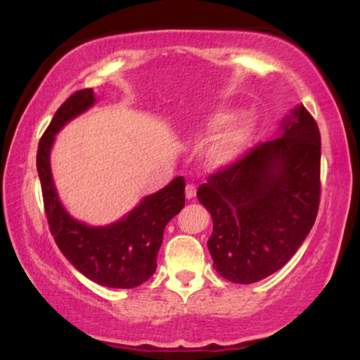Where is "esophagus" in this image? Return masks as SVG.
Masks as SVG:
<instances>
[{"instance_id":"34e87169","label":"esophagus","mask_w":360,"mask_h":360,"mask_svg":"<svg viewBox=\"0 0 360 360\" xmlns=\"http://www.w3.org/2000/svg\"><path fill=\"white\" fill-rule=\"evenodd\" d=\"M185 195H186V198H188V200L195 198V196H196V186H195L193 184H188V185H186V188H185Z\"/></svg>"}]
</instances>
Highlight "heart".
Masks as SVG:
<instances>
[{
  "label": "heart",
  "instance_id": "heart-1",
  "mask_svg": "<svg viewBox=\"0 0 360 360\" xmlns=\"http://www.w3.org/2000/svg\"><path fill=\"white\" fill-rule=\"evenodd\" d=\"M236 112L229 110H219L213 112L208 120V132H219L206 149V160L213 167H224L233 164L244 154L245 147L252 136V124L249 121H239L233 124Z\"/></svg>",
  "mask_w": 360,
  "mask_h": 360
}]
</instances>
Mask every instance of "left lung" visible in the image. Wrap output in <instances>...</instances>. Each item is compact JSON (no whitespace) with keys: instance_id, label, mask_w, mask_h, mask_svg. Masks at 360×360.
<instances>
[{"instance_id":"1","label":"left lung","mask_w":360,"mask_h":360,"mask_svg":"<svg viewBox=\"0 0 360 360\" xmlns=\"http://www.w3.org/2000/svg\"><path fill=\"white\" fill-rule=\"evenodd\" d=\"M282 134L249 149L200 185L213 218L208 249L221 277L259 282L282 269L311 231L321 195V136L303 105Z\"/></svg>"}]
</instances>
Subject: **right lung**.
Here are the masks:
<instances>
[{
  "label": "right lung",
  "instance_id": "1",
  "mask_svg": "<svg viewBox=\"0 0 360 360\" xmlns=\"http://www.w3.org/2000/svg\"><path fill=\"white\" fill-rule=\"evenodd\" d=\"M93 103L91 88L73 93L62 103L39 141L37 172L49 229L68 262L86 278L110 288L139 287L155 272L167 223L185 206V180L176 176L165 188L146 196L121 221L105 228H90L73 219L58 201L49 155L53 136Z\"/></svg>",
  "mask_w": 360,
  "mask_h": 360
}]
</instances>
